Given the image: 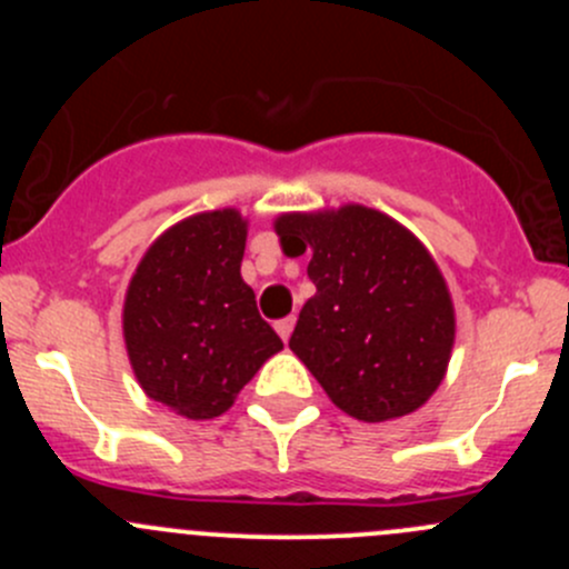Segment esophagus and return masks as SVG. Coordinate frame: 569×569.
<instances>
[{
	"label": "esophagus",
	"instance_id": "34e87169",
	"mask_svg": "<svg viewBox=\"0 0 569 569\" xmlns=\"http://www.w3.org/2000/svg\"><path fill=\"white\" fill-rule=\"evenodd\" d=\"M274 330H278V336L283 338V341H289L291 330H295V317H286V319L274 321Z\"/></svg>",
	"mask_w": 569,
	"mask_h": 569
}]
</instances>
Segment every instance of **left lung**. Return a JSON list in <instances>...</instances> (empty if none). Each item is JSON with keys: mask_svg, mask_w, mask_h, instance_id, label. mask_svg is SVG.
I'll return each instance as SVG.
<instances>
[{"mask_svg": "<svg viewBox=\"0 0 569 569\" xmlns=\"http://www.w3.org/2000/svg\"><path fill=\"white\" fill-rule=\"evenodd\" d=\"M274 233L283 250L311 252L317 295L302 306L289 347L332 405L366 423L427 405L449 369L457 317L421 239L360 203L286 211Z\"/></svg>", "mask_w": 569, "mask_h": 569, "instance_id": "obj_1", "label": "left lung"}]
</instances>
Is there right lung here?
<instances>
[{"label": "right lung", "mask_w": 569, "mask_h": 569, "mask_svg": "<svg viewBox=\"0 0 569 569\" xmlns=\"http://www.w3.org/2000/svg\"><path fill=\"white\" fill-rule=\"evenodd\" d=\"M248 220L198 211L159 233L123 300V341L148 399L189 421L222 416L283 349L242 280Z\"/></svg>", "instance_id": "1"}]
</instances>
